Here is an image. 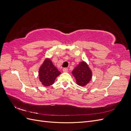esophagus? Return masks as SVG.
<instances>
[{
	"label": "esophagus",
	"mask_w": 131,
	"mask_h": 131,
	"mask_svg": "<svg viewBox=\"0 0 131 131\" xmlns=\"http://www.w3.org/2000/svg\"><path fill=\"white\" fill-rule=\"evenodd\" d=\"M63 71L64 72H68V68H63Z\"/></svg>",
	"instance_id": "obj_1"
}]
</instances>
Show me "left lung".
I'll return each mask as SVG.
<instances>
[{
    "mask_svg": "<svg viewBox=\"0 0 131 131\" xmlns=\"http://www.w3.org/2000/svg\"><path fill=\"white\" fill-rule=\"evenodd\" d=\"M72 74L76 79L77 84L81 86H86L92 78V72L85 62H81L75 67Z\"/></svg>",
    "mask_w": 131,
    "mask_h": 131,
    "instance_id": "1",
    "label": "left lung"
}]
</instances>
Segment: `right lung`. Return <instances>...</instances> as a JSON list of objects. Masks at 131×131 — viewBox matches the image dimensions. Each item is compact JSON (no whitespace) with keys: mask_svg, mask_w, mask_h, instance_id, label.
<instances>
[{"mask_svg":"<svg viewBox=\"0 0 131 131\" xmlns=\"http://www.w3.org/2000/svg\"><path fill=\"white\" fill-rule=\"evenodd\" d=\"M61 73L52 64L50 59H46L39 71V80L45 86L52 85Z\"/></svg>","mask_w":131,"mask_h":131,"instance_id":"obj_1","label":"right lung"}]
</instances>
